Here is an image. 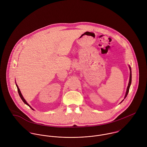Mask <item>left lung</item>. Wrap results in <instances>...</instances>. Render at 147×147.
<instances>
[{"label":"left lung","mask_w":147,"mask_h":147,"mask_svg":"<svg viewBox=\"0 0 147 147\" xmlns=\"http://www.w3.org/2000/svg\"><path fill=\"white\" fill-rule=\"evenodd\" d=\"M129 67V69H130V75H129V83H128V86H127V90H126V95H125V98H126L128 93V92H129V87H130V85L131 84V68Z\"/></svg>","instance_id":"1"}]
</instances>
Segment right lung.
I'll return each mask as SVG.
<instances>
[{"label":"right lung","mask_w":147,"mask_h":147,"mask_svg":"<svg viewBox=\"0 0 147 147\" xmlns=\"http://www.w3.org/2000/svg\"><path fill=\"white\" fill-rule=\"evenodd\" d=\"M16 86H17V88H18V91L19 94V96H20V98H21V100H22V101H23V102H24V103H25L26 105H27L28 106H29V107H30V108H31L32 110H33V109H32V107L30 106V105H29V104H28L26 102V101L25 100V99H24V97H22V95L21 94V92H20V89L19 88V87H18V85H17V84H16Z\"/></svg>","instance_id":"obj_1"}]
</instances>
